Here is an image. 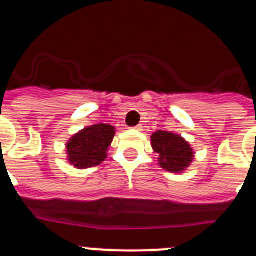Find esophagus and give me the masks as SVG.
<instances>
[{
  "mask_svg": "<svg viewBox=\"0 0 256 256\" xmlns=\"http://www.w3.org/2000/svg\"><path fill=\"white\" fill-rule=\"evenodd\" d=\"M142 128H144V126H142L141 124H138V126H133V130H142Z\"/></svg>",
  "mask_w": 256,
  "mask_h": 256,
  "instance_id": "34e87169",
  "label": "esophagus"
}]
</instances>
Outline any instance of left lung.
<instances>
[{
	"label": "left lung",
	"mask_w": 256,
	"mask_h": 256,
	"mask_svg": "<svg viewBox=\"0 0 256 256\" xmlns=\"http://www.w3.org/2000/svg\"><path fill=\"white\" fill-rule=\"evenodd\" d=\"M151 144L154 151L159 154V164L165 170L182 173L191 165L194 151L180 134L158 130L151 136Z\"/></svg>",
	"instance_id": "8db88e82"
}]
</instances>
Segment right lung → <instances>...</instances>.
Listing matches in <instances>:
<instances>
[{"label":"right lung","mask_w":256,"mask_h":256,"mask_svg":"<svg viewBox=\"0 0 256 256\" xmlns=\"http://www.w3.org/2000/svg\"><path fill=\"white\" fill-rule=\"evenodd\" d=\"M114 134L115 128L110 124L87 126L74 134L66 144L68 160L78 169L100 165L108 156L106 152Z\"/></svg>","instance_id":"obj_1"}]
</instances>
